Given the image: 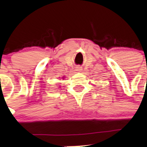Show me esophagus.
<instances>
[{
    "label": "esophagus",
    "mask_w": 147,
    "mask_h": 147,
    "mask_svg": "<svg viewBox=\"0 0 147 147\" xmlns=\"http://www.w3.org/2000/svg\"><path fill=\"white\" fill-rule=\"evenodd\" d=\"M81 70H82L81 67H78V68H77V71H81Z\"/></svg>",
    "instance_id": "1"
}]
</instances>
